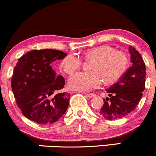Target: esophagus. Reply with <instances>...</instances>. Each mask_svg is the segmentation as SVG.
I'll list each match as a JSON object with an SVG mask.
<instances>
[{
  "label": "esophagus",
  "mask_w": 156,
  "mask_h": 156,
  "mask_svg": "<svg viewBox=\"0 0 156 156\" xmlns=\"http://www.w3.org/2000/svg\"><path fill=\"white\" fill-rule=\"evenodd\" d=\"M86 95L88 98H94L95 96V94H93V93H90V94H86Z\"/></svg>",
  "instance_id": "esophagus-1"
}]
</instances>
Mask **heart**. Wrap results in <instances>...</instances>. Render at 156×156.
Returning a JSON list of instances; mask_svg holds the SVG:
<instances>
[{
    "label": "heart",
    "mask_w": 156,
    "mask_h": 156,
    "mask_svg": "<svg viewBox=\"0 0 156 156\" xmlns=\"http://www.w3.org/2000/svg\"><path fill=\"white\" fill-rule=\"evenodd\" d=\"M87 58H95L92 73L79 72L69 78L68 84L71 89L87 92L99 87L103 80L107 83L118 81L124 75L128 66V59L123 53L112 47L102 46L85 52ZM81 60L75 54H69L61 63L65 73L71 75L81 68Z\"/></svg>",
    "instance_id": "heart-1"
}]
</instances>
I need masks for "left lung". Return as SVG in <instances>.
<instances>
[{"label":"left lung","instance_id":"left-lung-1","mask_svg":"<svg viewBox=\"0 0 156 156\" xmlns=\"http://www.w3.org/2000/svg\"><path fill=\"white\" fill-rule=\"evenodd\" d=\"M132 66L107 92L109 98L104 99L100 113L107 120L122 119L136 109L145 89L146 69L141 54L129 46Z\"/></svg>","mask_w":156,"mask_h":156}]
</instances>
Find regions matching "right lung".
I'll list each match as a JSON object with an SVG mask.
<instances>
[{
    "mask_svg": "<svg viewBox=\"0 0 156 156\" xmlns=\"http://www.w3.org/2000/svg\"><path fill=\"white\" fill-rule=\"evenodd\" d=\"M66 53L56 49H35L18 60L12 77V90L22 114L40 124L55 123L69 106L70 94L59 92L65 79L51 64Z\"/></svg>",
    "mask_w": 156,
    "mask_h": 156,
    "instance_id": "add662e5",
    "label": "right lung"
}]
</instances>
